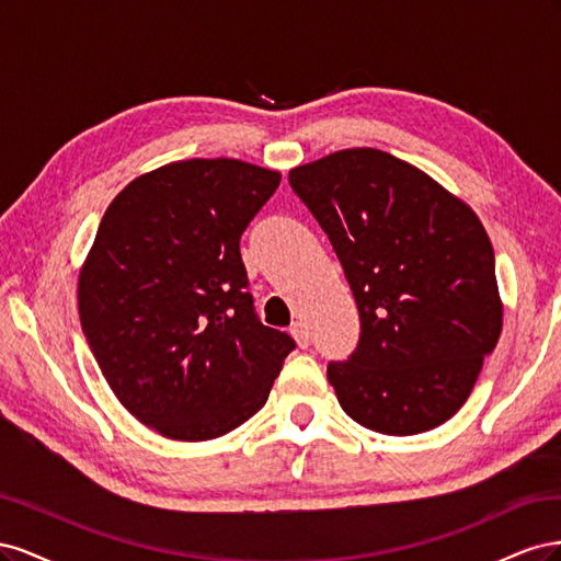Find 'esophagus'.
I'll use <instances>...</instances> for the list:
<instances>
[{"mask_svg":"<svg viewBox=\"0 0 561 561\" xmlns=\"http://www.w3.org/2000/svg\"><path fill=\"white\" fill-rule=\"evenodd\" d=\"M290 334L295 336V342H297V346H299V348H307V346L311 344L309 330H307V325H304V322H293Z\"/></svg>","mask_w":561,"mask_h":561,"instance_id":"1","label":"esophagus"}]
</instances>
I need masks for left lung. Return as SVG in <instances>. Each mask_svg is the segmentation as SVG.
<instances>
[{"label": "left lung", "mask_w": 561, "mask_h": 561, "mask_svg": "<svg viewBox=\"0 0 561 561\" xmlns=\"http://www.w3.org/2000/svg\"><path fill=\"white\" fill-rule=\"evenodd\" d=\"M344 266L360 342L328 379L342 410L383 435L451 419L503 330L494 248L480 217L388 151L342 149L290 171Z\"/></svg>", "instance_id": "obj_1"}]
</instances>
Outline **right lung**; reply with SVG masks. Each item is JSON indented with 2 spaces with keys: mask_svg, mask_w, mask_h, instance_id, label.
Masks as SVG:
<instances>
[{
  "mask_svg": "<svg viewBox=\"0 0 561 561\" xmlns=\"http://www.w3.org/2000/svg\"><path fill=\"white\" fill-rule=\"evenodd\" d=\"M278 184L239 159L173 161L103 215L79 271L81 328L118 402L163 437L239 428L295 348L254 313L239 248Z\"/></svg>",
  "mask_w": 561,
  "mask_h": 561,
  "instance_id": "obj_1",
  "label": "right lung"
}]
</instances>
